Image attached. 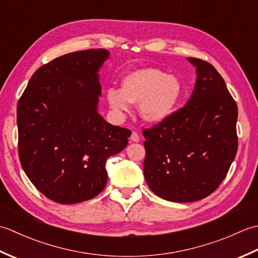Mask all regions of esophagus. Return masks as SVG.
<instances>
[{
	"label": "esophagus",
	"mask_w": 258,
	"mask_h": 258,
	"mask_svg": "<svg viewBox=\"0 0 258 258\" xmlns=\"http://www.w3.org/2000/svg\"><path fill=\"white\" fill-rule=\"evenodd\" d=\"M131 141H132V142H139L140 141V135L136 133L135 131H133L132 135H131Z\"/></svg>",
	"instance_id": "34e87169"
}]
</instances>
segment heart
I'll return each instance as SVG.
<instances>
[{
	"mask_svg": "<svg viewBox=\"0 0 258 258\" xmlns=\"http://www.w3.org/2000/svg\"><path fill=\"white\" fill-rule=\"evenodd\" d=\"M182 86L173 75L157 69H142L127 74L122 90L108 89V105L118 113H126L131 104H139L141 117L149 123H160L172 113Z\"/></svg>",
	"mask_w": 258,
	"mask_h": 258,
	"instance_id": "b5f03b06",
	"label": "heart"
}]
</instances>
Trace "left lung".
Masks as SVG:
<instances>
[{"mask_svg":"<svg viewBox=\"0 0 258 258\" xmlns=\"http://www.w3.org/2000/svg\"><path fill=\"white\" fill-rule=\"evenodd\" d=\"M187 59L197 73L188 102L143 130L146 183L157 196L179 203L200 201L216 190L238 147V109L225 81L208 62Z\"/></svg>","mask_w":258,"mask_h":258,"instance_id":"1","label":"left lung"}]
</instances>
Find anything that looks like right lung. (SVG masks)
I'll use <instances>...</instances> for the list:
<instances>
[{
    "label": "right lung",
    "mask_w": 258,
    "mask_h": 258,
    "mask_svg": "<svg viewBox=\"0 0 258 258\" xmlns=\"http://www.w3.org/2000/svg\"><path fill=\"white\" fill-rule=\"evenodd\" d=\"M104 48L65 54L35 71L18 103L19 157L26 176L59 204L98 195L107 158L123 151L131 131L97 112Z\"/></svg>",
    "instance_id": "add662e5"
}]
</instances>
